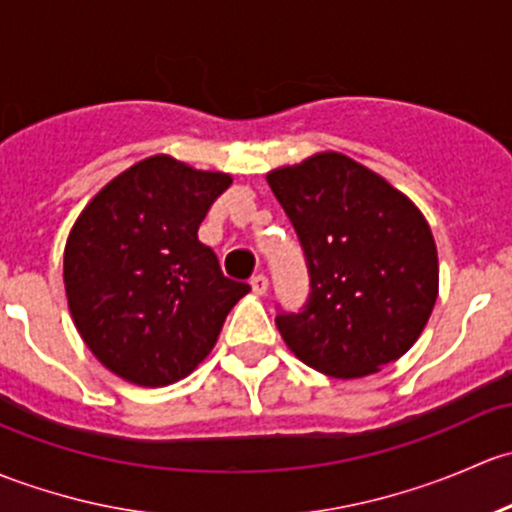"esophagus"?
I'll use <instances>...</instances> for the list:
<instances>
[{"label": "esophagus", "instance_id": "obj_1", "mask_svg": "<svg viewBox=\"0 0 512 512\" xmlns=\"http://www.w3.org/2000/svg\"><path fill=\"white\" fill-rule=\"evenodd\" d=\"M251 288H254L256 295H263L268 291V278L263 273H258V276L251 278Z\"/></svg>", "mask_w": 512, "mask_h": 512}]
</instances>
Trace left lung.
I'll use <instances>...</instances> for the list:
<instances>
[{
	"mask_svg": "<svg viewBox=\"0 0 512 512\" xmlns=\"http://www.w3.org/2000/svg\"><path fill=\"white\" fill-rule=\"evenodd\" d=\"M310 273L300 313H278L300 362L337 379L367 377L419 340L436 295L439 256L407 194L340 152L268 172Z\"/></svg>",
	"mask_w": 512,
	"mask_h": 512,
	"instance_id": "8db88e82",
	"label": "left lung"
}]
</instances>
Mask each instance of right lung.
<instances>
[{"label":"right lung","instance_id":"obj_1","mask_svg":"<svg viewBox=\"0 0 512 512\" xmlns=\"http://www.w3.org/2000/svg\"><path fill=\"white\" fill-rule=\"evenodd\" d=\"M231 175L155 155L110 179L68 234L63 286L88 350L118 377L165 387L217 345L251 291L197 231Z\"/></svg>","mask_w":512,"mask_h":512}]
</instances>
